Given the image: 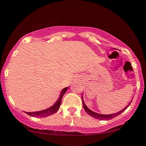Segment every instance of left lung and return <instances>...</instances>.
Wrapping results in <instances>:
<instances>
[{
    "mask_svg": "<svg viewBox=\"0 0 146 146\" xmlns=\"http://www.w3.org/2000/svg\"><path fill=\"white\" fill-rule=\"evenodd\" d=\"M82 104H83V107H84V110H85L86 113H87L89 116H92V117L96 118V119H98V120H111V119H112V118H115L116 116H118V115L121 114V113H122L123 111H124L125 110L129 105V104H128V105H127V107H125L123 110H121V111L118 112V113H113V114L103 115V114H100V113H96V112H94L93 111H91V110H89V109L86 106L85 104H84V101H83V98H82Z\"/></svg>",
    "mask_w": 146,
    "mask_h": 146,
    "instance_id": "1",
    "label": "left lung"
}]
</instances>
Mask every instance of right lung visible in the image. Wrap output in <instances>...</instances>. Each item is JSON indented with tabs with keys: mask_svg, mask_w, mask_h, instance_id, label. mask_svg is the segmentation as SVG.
<instances>
[{
	"mask_svg": "<svg viewBox=\"0 0 146 146\" xmlns=\"http://www.w3.org/2000/svg\"><path fill=\"white\" fill-rule=\"evenodd\" d=\"M68 87H66L64 89H63V90L62 91L61 93L60 97L59 98V99L57 100V101L55 102V104L54 105H52V107H50V108L47 109V110H43V111H35V112H25L27 114L30 115V116H33V117L36 118H43V117H47V116H50V115L55 113L56 111H57V110L60 109V107L62 103V99L63 96L64 95V94L66 91Z\"/></svg>",
	"mask_w": 146,
	"mask_h": 146,
	"instance_id": "right-lung-1",
	"label": "right lung"
}]
</instances>
